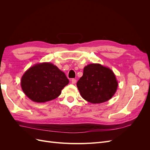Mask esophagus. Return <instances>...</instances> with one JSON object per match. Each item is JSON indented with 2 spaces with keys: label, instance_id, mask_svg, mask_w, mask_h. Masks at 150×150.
Wrapping results in <instances>:
<instances>
[{
  "label": "esophagus",
  "instance_id": "1",
  "mask_svg": "<svg viewBox=\"0 0 150 150\" xmlns=\"http://www.w3.org/2000/svg\"><path fill=\"white\" fill-rule=\"evenodd\" d=\"M71 82H72V84H75V83H76V79H72Z\"/></svg>",
  "mask_w": 150,
  "mask_h": 150
}]
</instances>
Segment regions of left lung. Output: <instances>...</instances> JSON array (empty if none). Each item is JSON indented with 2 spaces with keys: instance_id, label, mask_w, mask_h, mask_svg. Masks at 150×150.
<instances>
[{
  "instance_id": "8db88e82",
  "label": "left lung",
  "mask_w": 150,
  "mask_h": 150,
  "mask_svg": "<svg viewBox=\"0 0 150 150\" xmlns=\"http://www.w3.org/2000/svg\"><path fill=\"white\" fill-rule=\"evenodd\" d=\"M117 81L110 68L100 64H90L84 68L83 75L77 83L81 96L91 103L110 99L116 91Z\"/></svg>"
}]
</instances>
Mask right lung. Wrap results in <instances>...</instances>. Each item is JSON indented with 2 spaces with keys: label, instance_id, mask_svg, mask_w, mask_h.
<instances>
[{
  "label": "right lung",
  "instance_id": "add662e5",
  "mask_svg": "<svg viewBox=\"0 0 150 150\" xmlns=\"http://www.w3.org/2000/svg\"><path fill=\"white\" fill-rule=\"evenodd\" d=\"M69 83L64 72L49 62L30 67L21 78V87L32 101L45 103L57 98Z\"/></svg>",
  "mask_w": 150,
  "mask_h": 150
}]
</instances>
